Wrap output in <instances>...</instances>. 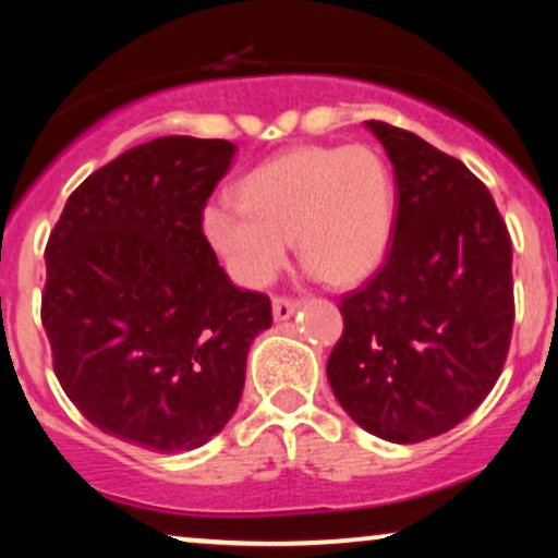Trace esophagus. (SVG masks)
<instances>
[{"mask_svg": "<svg viewBox=\"0 0 558 558\" xmlns=\"http://www.w3.org/2000/svg\"><path fill=\"white\" fill-rule=\"evenodd\" d=\"M271 310H274V319H277V323H284V319H289L296 310H300V302L287 300V296H277V300L271 302Z\"/></svg>", "mask_w": 558, "mask_h": 558, "instance_id": "esophagus-1", "label": "esophagus"}]
</instances>
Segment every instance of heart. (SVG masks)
I'll return each instance as SVG.
<instances>
[{"label": "heart", "mask_w": 558, "mask_h": 558, "mask_svg": "<svg viewBox=\"0 0 558 558\" xmlns=\"http://www.w3.org/2000/svg\"><path fill=\"white\" fill-rule=\"evenodd\" d=\"M235 205L205 210L203 228L235 279L266 287L296 254L327 284H361L384 264L396 226V182L368 144L294 147L248 170Z\"/></svg>", "instance_id": "1"}]
</instances>
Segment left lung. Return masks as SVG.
Returning <instances> with one entry per match:
<instances>
[{"mask_svg": "<svg viewBox=\"0 0 558 558\" xmlns=\"http://www.w3.org/2000/svg\"><path fill=\"white\" fill-rule=\"evenodd\" d=\"M393 165V246L340 300L327 380L345 414L396 445L439 437L498 380L513 330V251L493 195L422 136L365 121Z\"/></svg>", "mask_w": 558, "mask_h": 558, "instance_id": "8db88e82", "label": "left lung"}]
</instances>
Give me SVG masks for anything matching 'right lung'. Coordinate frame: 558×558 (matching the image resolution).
<instances>
[{"label":"right lung","mask_w":558,"mask_h":558,"mask_svg":"<svg viewBox=\"0 0 558 558\" xmlns=\"http://www.w3.org/2000/svg\"><path fill=\"white\" fill-rule=\"evenodd\" d=\"M235 144L159 136L68 197L45 248L43 327L83 416L155 452H187L239 409L248 348L271 327L266 294L218 266L203 208Z\"/></svg>","instance_id":"obj_1"}]
</instances>
